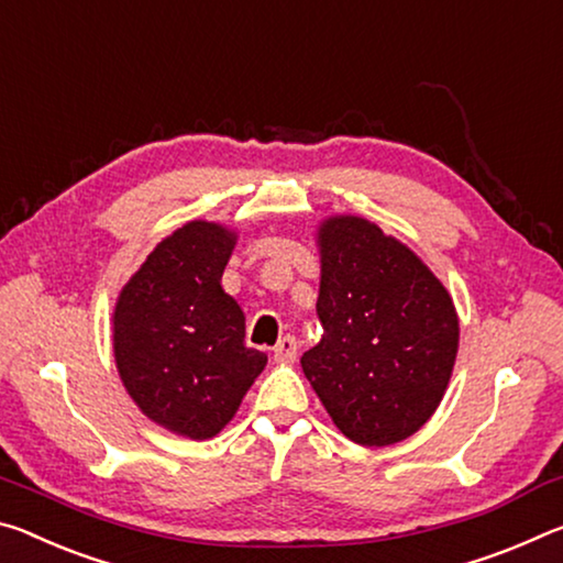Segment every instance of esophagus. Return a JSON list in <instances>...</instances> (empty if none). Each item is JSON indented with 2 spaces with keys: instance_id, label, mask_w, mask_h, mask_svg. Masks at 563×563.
Segmentation results:
<instances>
[{
  "instance_id": "obj_1",
  "label": "esophagus",
  "mask_w": 563,
  "mask_h": 563,
  "mask_svg": "<svg viewBox=\"0 0 563 563\" xmlns=\"http://www.w3.org/2000/svg\"><path fill=\"white\" fill-rule=\"evenodd\" d=\"M297 354H299V344H297V339H294V336H284L274 346V358H276V362H282V364L294 362Z\"/></svg>"
}]
</instances>
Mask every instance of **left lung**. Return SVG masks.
<instances>
[{
  "instance_id": "left-lung-1",
  "label": "left lung",
  "mask_w": 563,
  "mask_h": 563,
  "mask_svg": "<svg viewBox=\"0 0 563 563\" xmlns=\"http://www.w3.org/2000/svg\"><path fill=\"white\" fill-rule=\"evenodd\" d=\"M324 336L301 368L339 431L389 446L419 431L446 391L459 346L449 291L407 246L358 217L319 232Z\"/></svg>"
}]
</instances>
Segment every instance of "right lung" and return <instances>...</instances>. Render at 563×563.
I'll use <instances>...</instances> for the list:
<instances>
[{
  "label": "right lung",
  "instance_id": "add662e5",
  "mask_svg": "<svg viewBox=\"0 0 563 563\" xmlns=\"http://www.w3.org/2000/svg\"><path fill=\"white\" fill-rule=\"evenodd\" d=\"M234 234L189 221L119 294L114 356L126 391L174 434L209 439L234 417L266 354L244 344V314L221 289Z\"/></svg>",
  "mask_w": 563,
  "mask_h": 563
}]
</instances>
